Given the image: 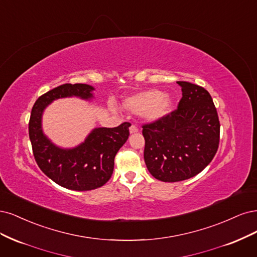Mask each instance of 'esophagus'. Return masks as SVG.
I'll return each mask as SVG.
<instances>
[{
    "instance_id": "34e87169",
    "label": "esophagus",
    "mask_w": 257,
    "mask_h": 257,
    "mask_svg": "<svg viewBox=\"0 0 257 257\" xmlns=\"http://www.w3.org/2000/svg\"><path fill=\"white\" fill-rule=\"evenodd\" d=\"M129 131H130V134L132 135V134H137V132H139V129H138L137 126L132 125V126L129 128Z\"/></svg>"
}]
</instances>
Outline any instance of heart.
I'll use <instances>...</instances> for the list:
<instances>
[{
	"label": "heart",
	"instance_id": "obj_1",
	"mask_svg": "<svg viewBox=\"0 0 257 257\" xmlns=\"http://www.w3.org/2000/svg\"><path fill=\"white\" fill-rule=\"evenodd\" d=\"M173 97L159 89H147L130 96L123 100V106L134 113H141L142 117L150 121H157L172 111Z\"/></svg>",
	"mask_w": 257,
	"mask_h": 257
}]
</instances>
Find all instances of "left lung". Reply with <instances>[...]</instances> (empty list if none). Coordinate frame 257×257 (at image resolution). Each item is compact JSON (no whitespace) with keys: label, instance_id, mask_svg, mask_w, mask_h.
Masks as SVG:
<instances>
[{"label":"left lung","instance_id":"obj_1","mask_svg":"<svg viewBox=\"0 0 257 257\" xmlns=\"http://www.w3.org/2000/svg\"><path fill=\"white\" fill-rule=\"evenodd\" d=\"M183 97L177 109L163 118L143 126L144 160L152 175L175 183L201 173L216 155L220 121L207 90L178 81Z\"/></svg>","mask_w":257,"mask_h":257}]
</instances>
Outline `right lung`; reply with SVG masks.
Segmentation results:
<instances>
[{
  "label": "right lung",
  "mask_w": 257,
  "mask_h": 257,
  "mask_svg": "<svg viewBox=\"0 0 257 257\" xmlns=\"http://www.w3.org/2000/svg\"><path fill=\"white\" fill-rule=\"evenodd\" d=\"M95 88L88 84H63L43 96L33 105L29 136L39 169L54 183L76 191H88L103 186L114 170V158L129 137V122L115 128H95L84 142L76 147L62 148L44 134L41 118L46 107L56 99L94 98Z\"/></svg>",
  "instance_id": "obj_1"
}]
</instances>
